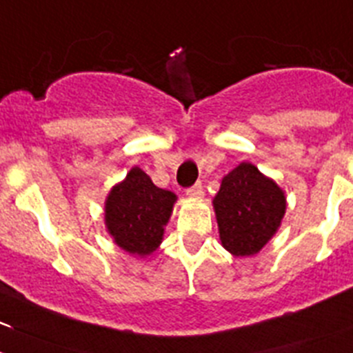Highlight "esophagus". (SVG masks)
<instances>
[{"mask_svg": "<svg viewBox=\"0 0 353 353\" xmlns=\"http://www.w3.org/2000/svg\"><path fill=\"white\" fill-rule=\"evenodd\" d=\"M186 195H188V196H192V199H200V196L203 195V186H202V183H196V184H193L192 188H188V190H186Z\"/></svg>", "mask_w": 353, "mask_h": 353, "instance_id": "34e87169", "label": "esophagus"}]
</instances>
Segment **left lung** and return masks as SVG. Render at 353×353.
Here are the masks:
<instances>
[{"label": "left lung", "instance_id": "left-lung-1", "mask_svg": "<svg viewBox=\"0 0 353 353\" xmlns=\"http://www.w3.org/2000/svg\"><path fill=\"white\" fill-rule=\"evenodd\" d=\"M212 203L223 247L240 258L258 254L285 214L282 188L249 161L223 177Z\"/></svg>", "mask_w": 353, "mask_h": 353}]
</instances>
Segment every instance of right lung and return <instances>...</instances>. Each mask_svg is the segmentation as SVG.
<instances>
[{
	"label": "right lung",
	"instance_id": "right-lung-1",
	"mask_svg": "<svg viewBox=\"0 0 353 353\" xmlns=\"http://www.w3.org/2000/svg\"><path fill=\"white\" fill-rule=\"evenodd\" d=\"M177 196L154 186L139 167L130 169L121 183L111 188L104 205V221L114 243L141 258L157 251L163 240Z\"/></svg>",
	"mask_w": 353,
	"mask_h": 353
}]
</instances>
